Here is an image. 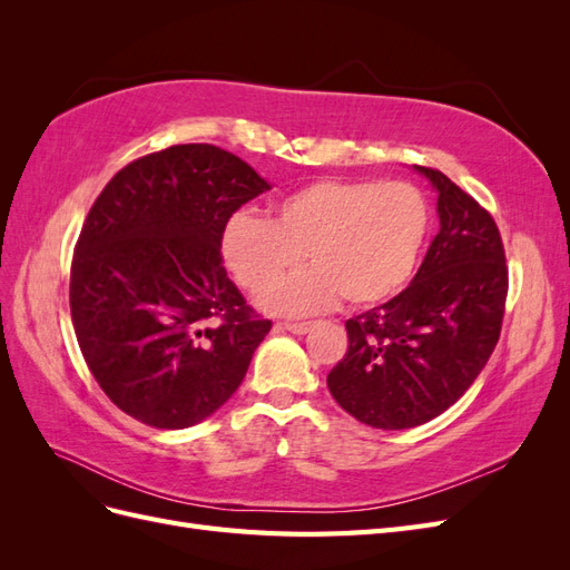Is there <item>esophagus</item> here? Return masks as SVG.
Instances as JSON below:
<instances>
[{
  "mask_svg": "<svg viewBox=\"0 0 570 570\" xmlns=\"http://www.w3.org/2000/svg\"><path fill=\"white\" fill-rule=\"evenodd\" d=\"M275 327H278V331H289V333L304 335V333L312 331L314 323H312V321H295V323H278Z\"/></svg>",
  "mask_w": 570,
  "mask_h": 570,
  "instance_id": "34e87169",
  "label": "esophagus"
}]
</instances>
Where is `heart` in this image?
<instances>
[{
  "instance_id": "1",
  "label": "heart",
  "mask_w": 570,
  "mask_h": 570,
  "mask_svg": "<svg viewBox=\"0 0 570 570\" xmlns=\"http://www.w3.org/2000/svg\"><path fill=\"white\" fill-rule=\"evenodd\" d=\"M430 230V204L406 180L325 178L275 204V220L239 212L223 230V262L235 281L262 292L308 255L315 264L268 289L278 314H312L340 295L354 306L385 302L416 271Z\"/></svg>"
}]
</instances>
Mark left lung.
I'll return each mask as SVG.
<instances>
[{"label": "left lung", "mask_w": 570, "mask_h": 570, "mask_svg": "<svg viewBox=\"0 0 570 570\" xmlns=\"http://www.w3.org/2000/svg\"><path fill=\"white\" fill-rule=\"evenodd\" d=\"M416 170L440 193V233L406 289L347 321V354L327 373L335 402L383 430L433 421L473 385L502 333L509 292L492 214L442 170Z\"/></svg>", "instance_id": "left-lung-1"}]
</instances>
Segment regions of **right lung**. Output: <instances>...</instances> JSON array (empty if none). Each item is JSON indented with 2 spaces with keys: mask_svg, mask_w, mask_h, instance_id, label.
Masks as SVG:
<instances>
[{
  "mask_svg": "<svg viewBox=\"0 0 570 570\" xmlns=\"http://www.w3.org/2000/svg\"><path fill=\"white\" fill-rule=\"evenodd\" d=\"M266 189L226 149L174 145L120 168L95 199L68 302L85 364L128 416L195 425L245 381L271 321L228 278L220 239Z\"/></svg>",
  "mask_w": 570,
  "mask_h": 570,
  "instance_id": "add662e5",
  "label": "right lung"
}]
</instances>
